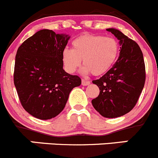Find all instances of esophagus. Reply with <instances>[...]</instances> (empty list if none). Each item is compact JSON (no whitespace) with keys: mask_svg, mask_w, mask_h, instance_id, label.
<instances>
[{"mask_svg":"<svg viewBox=\"0 0 158 158\" xmlns=\"http://www.w3.org/2000/svg\"><path fill=\"white\" fill-rule=\"evenodd\" d=\"M90 81H87V80H84V79H82V85L83 86H87L88 85V84H90Z\"/></svg>","mask_w":158,"mask_h":158,"instance_id":"esophagus-1","label":"esophagus"}]
</instances>
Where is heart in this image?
<instances>
[{
  "label": "heart",
  "instance_id": "1",
  "mask_svg": "<svg viewBox=\"0 0 158 158\" xmlns=\"http://www.w3.org/2000/svg\"><path fill=\"white\" fill-rule=\"evenodd\" d=\"M119 53L120 44L114 37L83 34L73 40L72 49L63 50L62 62L67 72L72 74L81 66L83 59V72L99 76L112 68Z\"/></svg>",
  "mask_w": 158,
  "mask_h": 158
}]
</instances>
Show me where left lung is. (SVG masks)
<instances>
[{"label": "left lung", "mask_w": 158, "mask_h": 158, "mask_svg": "<svg viewBox=\"0 0 158 158\" xmlns=\"http://www.w3.org/2000/svg\"><path fill=\"white\" fill-rule=\"evenodd\" d=\"M121 45L118 59L111 68L93 84L100 89L92 105L104 118L123 116L134 107L146 78L143 53L134 40L114 28H108Z\"/></svg>", "instance_id": "1"}]
</instances>
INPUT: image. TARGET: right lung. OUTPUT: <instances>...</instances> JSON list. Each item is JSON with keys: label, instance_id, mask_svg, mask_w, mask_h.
I'll list each match as a JSON object with an SVG mask.
<instances>
[{"label": "right lung", "instance_id": "obj_1", "mask_svg": "<svg viewBox=\"0 0 158 158\" xmlns=\"http://www.w3.org/2000/svg\"><path fill=\"white\" fill-rule=\"evenodd\" d=\"M70 37L44 29L27 39L15 57L14 83L24 110L40 120L58 115L81 80L63 69L62 51Z\"/></svg>", "mask_w": 158, "mask_h": 158}]
</instances>
